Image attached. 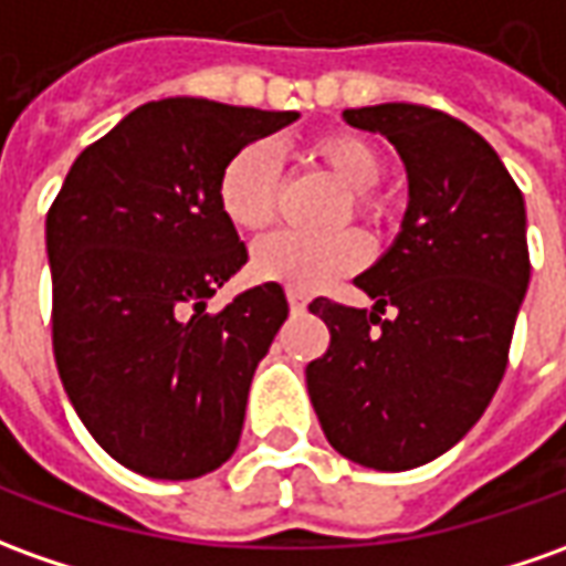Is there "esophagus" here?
Listing matches in <instances>:
<instances>
[{
    "label": "esophagus",
    "instance_id": "obj_1",
    "mask_svg": "<svg viewBox=\"0 0 566 566\" xmlns=\"http://www.w3.org/2000/svg\"><path fill=\"white\" fill-rule=\"evenodd\" d=\"M286 302H290V307L298 314V311H305L307 307V295L305 292L298 290H286Z\"/></svg>",
    "mask_w": 566,
    "mask_h": 566
}]
</instances>
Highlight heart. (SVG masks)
<instances>
[{
  "label": "heart",
  "instance_id": "1",
  "mask_svg": "<svg viewBox=\"0 0 566 566\" xmlns=\"http://www.w3.org/2000/svg\"><path fill=\"white\" fill-rule=\"evenodd\" d=\"M335 181L350 190L354 216L366 221L385 218V202L373 193L381 181L385 159L360 135H329L314 144ZM280 202V163L268 144H249L237 150L218 175V206L237 231H261L276 216ZM348 216V209H345ZM369 259L364 233L342 231L333 237H305L280 231L264 237L252 252V271L268 283H283L290 290L314 292L329 286L338 276L357 271Z\"/></svg>",
  "mask_w": 566,
  "mask_h": 566
}]
</instances>
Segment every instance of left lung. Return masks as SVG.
Listing matches in <instances>:
<instances>
[{
  "instance_id": "left-lung-1",
  "label": "left lung",
  "mask_w": 566,
  "mask_h": 566,
  "mask_svg": "<svg viewBox=\"0 0 566 566\" xmlns=\"http://www.w3.org/2000/svg\"><path fill=\"white\" fill-rule=\"evenodd\" d=\"M342 119L395 144L409 200L395 243L354 280L373 311L307 305L329 326L307 395L345 459L419 469L469 434L505 376L530 283L524 197L496 150L447 113L376 104Z\"/></svg>"
}]
</instances>
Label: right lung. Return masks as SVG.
I'll use <instances>...</instances> for the list:
<instances>
[{"label": "right lung", "mask_w": 566, "mask_h": 566, "mask_svg": "<svg viewBox=\"0 0 566 566\" xmlns=\"http://www.w3.org/2000/svg\"><path fill=\"white\" fill-rule=\"evenodd\" d=\"M295 119L150 101L82 150L49 209L54 364L88 434L144 478H202L240 443L255 366L290 305L261 283L206 314L249 259L218 175Z\"/></svg>", "instance_id": "add662e5"}]
</instances>
